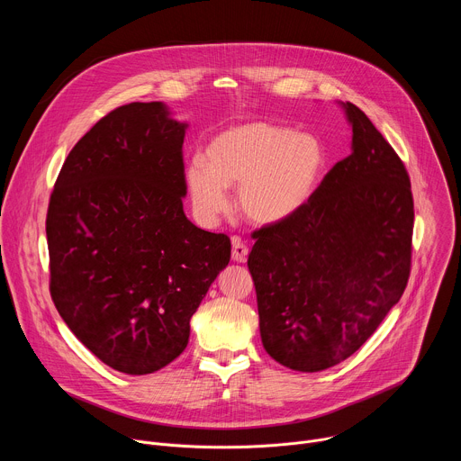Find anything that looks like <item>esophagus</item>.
Instances as JSON below:
<instances>
[{"instance_id":"esophagus-1","label":"esophagus","mask_w":461,"mask_h":461,"mask_svg":"<svg viewBox=\"0 0 461 461\" xmlns=\"http://www.w3.org/2000/svg\"><path fill=\"white\" fill-rule=\"evenodd\" d=\"M246 257H248V246L239 237H231V258L235 262H244Z\"/></svg>"}]
</instances>
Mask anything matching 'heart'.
Here are the masks:
<instances>
[{
	"label": "heart",
	"mask_w": 461,
	"mask_h": 461,
	"mask_svg": "<svg viewBox=\"0 0 461 461\" xmlns=\"http://www.w3.org/2000/svg\"><path fill=\"white\" fill-rule=\"evenodd\" d=\"M324 160L315 137L272 122H248L213 137L204 160H189L184 185L203 224H213L228 212L226 187H237V208L246 221L279 226L306 208Z\"/></svg>",
	"instance_id": "heart-1"
}]
</instances>
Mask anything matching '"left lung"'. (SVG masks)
Here are the masks:
<instances>
[{
  "instance_id": "1",
  "label": "left lung",
  "mask_w": 461,
  "mask_h": 461,
  "mask_svg": "<svg viewBox=\"0 0 461 461\" xmlns=\"http://www.w3.org/2000/svg\"><path fill=\"white\" fill-rule=\"evenodd\" d=\"M341 105L352 153L326 173L299 215L253 231L248 257L262 345L299 372L326 370L359 350L411 276L409 173L368 116Z\"/></svg>"
}]
</instances>
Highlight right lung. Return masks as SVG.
<instances>
[{
    "instance_id": "obj_1",
    "label": "right lung",
    "mask_w": 461,
    "mask_h": 461,
    "mask_svg": "<svg viewBox=\"0 0 461 461\" xmlns=\"http://www.w3.org/2000/svg\"><path fill=\"white\" fill-rule=\"evenodd\" d=\"M187 123L162 102L98 120L65 158L47 210L50 297L107 366L153 374L189 341V319L231 255L184 213Z\"/></svg>"
}]
</instances>
